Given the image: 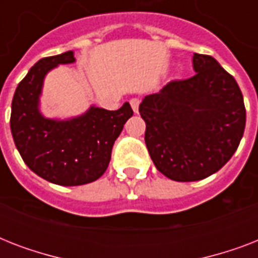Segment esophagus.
<instances>
[{"label":"esophagus","mask_w":258,"mask_h":258,"mask_svg":"<svg viewBox=\"0 0 258 258\" xmlns=\"http://www.w3.org/2000/svg\"><path fill=\"white\" fill-rule=\"evenodd\" d=\"M130 104H131V107H133L134 112L138 113V111H139V105H141V99L134 97V99H131V100H130Z\"/></svg>","instance_id":"34e87169"}]
</instances>
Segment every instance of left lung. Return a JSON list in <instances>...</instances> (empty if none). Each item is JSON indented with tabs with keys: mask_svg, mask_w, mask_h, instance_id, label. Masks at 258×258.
<instances>
[{
	"mask_svg": "<svg viewBox=\"0 0 258 258\" xmlns=\"http://www.w3.org/2000/svg\"><path fill=\"white\" fill-rule=\"evenodd\" d=\"M197 74L174 80L139 105L145 142L154 165L176 182L217 172L236 153L246 111L232 75L208 54L194 53Z\"/></svg>",
	"mask_w": 258,
	"mask_h": 258,
	"instance_id": "8db88e82",
	"label": "left lung"
}]
</instances>
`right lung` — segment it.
<instances>
[{
	"mask_svg": "<svg viewBox=\"0 0 258 258\" xmlns=\"http://www.w3.org/2000/svg\"><path fill=\"white\" fill-rule=\"evenodd\" d=\"M71 62H75L72 50L38 60L17 86L10 113L13 141L26 166L60 186L99 179L108 167L113 143L134 113L124 103L116 111L91 107L70 120L42 116L38 97L45 75L58 64Z\"/></svg>",
	"mask_w": 258,
	"mask_h": 258,
	"instance_id": "right-lung-1",
	"label": "right lung"
}]
</instances>
